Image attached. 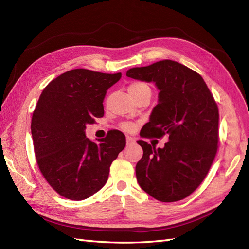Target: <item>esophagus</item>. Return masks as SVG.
<instances>
[{"mask_svg":"<svg viewBox=\"0 0 249 249\" xmlns=\"http://www.w3.org/2000/svg\"><path fill=\"white\" fill-rule=\"evenodd\" d=\"M134 142H135V140L132 137L126 136V145H131V144H133Z\"/></svg>","mask_w":249,"mask_h":249,"instance_id":"esophagus-1","label":"esophagus"}]
</instances>
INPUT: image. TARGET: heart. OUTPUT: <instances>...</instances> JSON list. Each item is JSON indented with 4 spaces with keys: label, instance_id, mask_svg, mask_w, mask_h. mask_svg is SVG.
I'll use <instances>...</instances> for the list:
<instances>
[{
    "label": "heart",
    "instance_id": "1",
    "mask_svg": "<svg viewBox=\"0 0 249 249\" xmlns=\"http://www.w3.org/2000/svg\"><path fill=\"white\" fill-rule=\"evenodd\" d=\"M129 92L133 94H140V93H147L150 95V88L144 84V83H140V82H135L132 83V84L129 86ZM123 127L126 131L132 130V124H124Z\"/></svg>",
    "mask_w": 249,
    "mask_h": 249
}]
</instances>
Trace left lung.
I'll return each instance as SVG.
<instances>
[{"label": "left lung", "mask_w": 249, "mask_h": 249, "mask_svg": "<svg viewBox=\"0 0 249 249\" xmlns=\"http://www.w3.org/2000/svg\"><path fill=\"white\" fill-rule=\"evenodd\" d=\"M126 77L153 82L159 89L141 136L168 137L164 147L157 149L137 141L143 149L136 165L138 184L157 200L183 199L206 178L217 153V104L200 74L172 60L133 67Z\"/></svg>", "instance_id": "obj_1"}]
</instances>
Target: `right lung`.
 Instances as JSON below:
<instances>
[{
  "mask_svg": "<svg viewBox=\"0 0 249 249\" xmlns=\"http://www.w3.org/2000/svg\"><path fill=\"white\" fill-rule=\"evenodd\" d=\"M120 78V72L72 70L51 81L39 96L31 123L35 157L47 182L65 198L83 200L102 189L125 146L117 130L100 143L85 135L86 125L104 116L107 90Z\"/></svg>",
  "mask_w": 249,
  "mask_h": 249,
  "instance_id": "obj_1",
  "label": "right lung"
}]
</instances>
